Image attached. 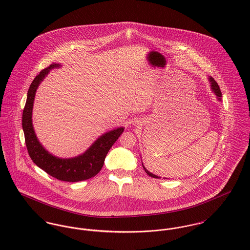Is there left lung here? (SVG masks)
I'll return each mask as SVG.
<instances>
[{"instance_id": "left-lung-1", "label": "left lung", "mask_w": 250, "mask_h": 250, "mask_svg": "<svg viewBox=\"0 0 250 250\" xmlns=\"http://www.w3.org/2000/svg\"><path fill=\"white\" fill-rule=\"evenodd\" d=\"M209 81L211 82V87L212 90L215 92V94L217 95V96L219 97V99L222 97V92H221V89H220V87H219V85H218V83H217V82L213 79V78H209ZM221 100V99H220ZM144 167V166H143ZM144 169L146 170V172L147 173L150 177H153V178H160V177H158V176H156V175H154L151 172H149L145 167H144Z\"/></svg>"}]
</instances>
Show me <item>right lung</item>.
<instances>
[{
  "label": "right lung",
  "mask_w": 250,
  "mask_h": 250,
  "mask_svg": "<svg viewBox=\"0 0 250 250\" xmlns=\"http://www.w3.org/2000/svg\"><path fill=\"white\" fill-rule=\"evenodd\" d=\"M59 67L57 63H51L43 68L31 83L25 105L22 111L21 125L23 129L25 146L33 163L48 175L64 182H80L94 177L104 166L106 154L114 145L124 128L120 127L101 136L84 153L72 159H59L48 153L39 143L32 126L33 101L39 83L45 77L51 68Z\"/></svg>",
  "instance_id": "obj_1"
}]
</instances>
